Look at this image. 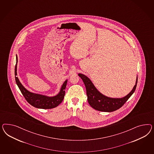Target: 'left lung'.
<instances>
[{
	"label": "left lung",
	"mask_w": 154,
	"mask_h": 154,
	"mask_svg": "<svg viewBox=\"0 0 154 154\" xmlns=\"http://www.w3.org/2000/svg\"><path fill=\"white\" fill-rule=\"evenodd\" d=\"M18 59L16 55V64L15 66L14 75L15 80L20 90L23 95L24 98L30 104L34 107L41 109H51L58 106L64 98L65 90L68 79H66L61 87L60 91L56 95L50 97L40 94L32 93L26 89L20 82L17 75V66Z\"/></svg>",
	"instance_id": "obj_1"
}]
</instances>
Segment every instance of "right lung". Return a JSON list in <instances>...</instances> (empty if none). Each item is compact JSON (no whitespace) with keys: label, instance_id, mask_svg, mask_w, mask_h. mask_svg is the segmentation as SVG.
I'll use <instances>...</instances> for the list:
<instances>
[{"label":"right lung","instance_id":"obj_1","mask_svg":"<svg viewBox=\"0 0 154 154\" xmlns=\"http://www.w3.org/2000/svg\"><path fill=\"white\" fill-rule=\"evenodd\" d=\"M78 75L82 79L86 89V94L89 104L94 109L102 112H111L121 108L134 93L138 81L137 79L135 85L131 92L122 98H111L106 96L99 91L89 77L82 73Z\"/></svg>","mask_w":154,"mask_h":154}]
</instances>
